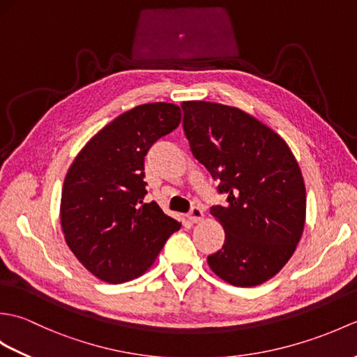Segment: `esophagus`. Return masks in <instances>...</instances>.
<instances>
[{
    "label": "esophagus",
    "instance_id": "esophagus-1",
    "mask_svg": "<svg viewBox=\"0 0 357 357\" xmlns=\"http://www.w3.org/2000/svg\"><path fill=\"white\" fill-rule=\"evenodd\" d=\"M187 218H188V221H190L192 224H196V222L202 221V218H204V211H202V208H201V207H193V208L190 210V213L187 215Z\"/></svg>",
    "mask_w": 357,
    "mask_h": 357
}]
</instances>
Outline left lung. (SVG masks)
<instances>
[{"mask_svg": "<svg viewBox=\"0 0 357 357\" xmlns=\"http://www.w3.org/2000/svg\"><path fill=\"white\" fill-rule=\"evenodd\" d=\"M193 156L218 181L224 206L210 208L225 230L221 250L207 257L225 282L255 287L273 278L294 253L305 224V185L285 141L229 105L181 104Z\"/></svg>", "mask_w": 357, "mask_h": 357, "instance_id": "1", "label": "left lung"}]
</instances>
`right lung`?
<instances>
[{
    "label": "right lung",
    "instance_id": "add662e5",
    "mask_svg": "<svg viewBox=\"0 0 357 357\" xmlns=\"http://www.w3.org/2000/svg\"><path fill=\"white\" fill-rule=\"evenodd\" d=\"M181 123L174 104L138 105L90 139L66 174L61 227L67 245L104 282L141 276L181 224L146 202L144 158Z\"/></svg>",
    "mask_w": 357,
    "mask_h": 357
}]
</instances>
